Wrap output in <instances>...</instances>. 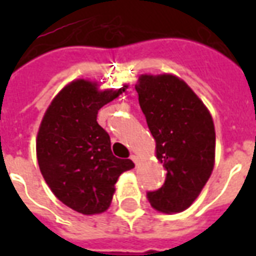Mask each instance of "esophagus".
Here are the masks:
<instances>
[{"mask_svg": "<svg viewBox=\"0 0 256 256\" xmlns=\"http://www.w3.org/2000/svg\"><path fill=\"white\" fill-rule=\"evenodd\" d=\"M130 158H132V162H134V164H138V162H140V156H130Z\"/></svg>", "mask_w": 256, "mask_h": 256, "instance_id": "1", "label": "esophagus"}]
</instances>
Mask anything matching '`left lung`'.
I'll use <instances>...</instances> for the list:
<instances>
[{
	"label": "left lung",
	"instance_id": "obj_1",
	"mask_svg": "<svg viewBox=\"0 0 256 256\" xmlns=\"http://www.w3.org/2000/svg\"><path fill=\"white\" fill-rule=\"evenodd\" d=\"M156 156L166 168L160 190L148 192L156 211L187 210L210 179L215 164V128L208 108L174 74H140L136 85Z\"/></svg>",
	"mask_w": 256,
	"mask_h": 256
}]
</instances>
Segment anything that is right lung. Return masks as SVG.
<instances>
[{
    "instance_id": "1",
    "label": "right lung",
    "mask_w": 256,
    "mask_h": 256,
    "mask_svg": "<svg viewBox=\"0 0 256 256\" xmlns=\"http://www.w3.org/2000/svg\"><path fill=\"white\" fill-rule=\"evenodd\" d=\"M126 88L100 90L96 81L74 80L54 96L38 128L42 176L52 192L80 214L108 210L120 175L134 168L132 160L112 156L110 136L96 122L98 110Z\"/></svg>"
}]
</instances>
